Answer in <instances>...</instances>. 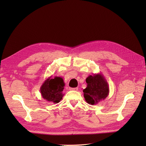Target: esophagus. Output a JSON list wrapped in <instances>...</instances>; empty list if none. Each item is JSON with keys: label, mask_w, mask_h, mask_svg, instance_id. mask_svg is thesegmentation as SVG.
I'll return each instance as SVG.
<instances>
[{"label": "esophagus", "mask_w": 146, "mask_h": 146, "mask_svg": "<svg viewBox=\"0 0 146 146\" xmlns=\"http://www.w3.org/2000/svg\"><path fill=\"white\" fill-rule=\"evenodd\" d=\"M78 88H69V90H72V91H77Z\"/></svg>", "instance_id": "34e87169"}]
</instances>
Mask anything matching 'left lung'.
Segmentation results:
<instances>
[{"instance_id": "obj_1", "label": "left lung", "mask_w": 146, "mask_h": 146, "mask_svg": "<svg viewBox=\"0 0 146 146\" xmlns=\"http://www.w3.org/2000/svg\"><path fill=\"white\" fill-rule=\"evenodd\" d=\"M87 86L83 90V96L88 104L96 105L104 100L109 94L107 81L101 73L89 76L86 79Z\"/></svg>"}]
</instances>
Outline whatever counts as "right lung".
<instances>
[{
    "label": "right lung",
    "mask_w": 146,
    "mask_h": 146,
    "mask_svg": "<svg viewBox=\"0 0 146 146\" xmlns=\"http://www.w3.org/2000/svg\"><path fill=\"white\" fill-rule=\"evenodd\" d=\"M65 85L62 77L52 76L44 82L40 88V92L43 99L47 102L58 104L63 99V91Z\"/></svg>",
    "instance_id": "right-lung-1"
}]
</instances>
